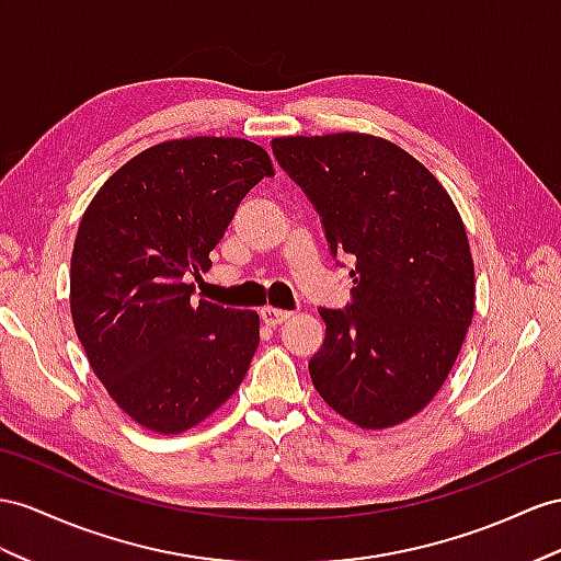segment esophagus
<instances>
[{
    "label": "esophagus",
    "mask_w": 561,
    "mask_h": 561,
    "mask_svg": "<svg viewBox=\"0 0 561 561\" xmlns=\"http://www.w3.org/2000/svg\"><path fill=\"white\" fill-rule=\"evenodd\" d=\"M291 318V312L289 310H279V308H263L261 310V320L267 324V327H277V324H282L284 320H289Z\"/></svg>",
    "instance_id": "obj_1"
}]
</instances>
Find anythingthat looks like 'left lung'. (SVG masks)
<instances>
[{
  "mask_svg": "<svg viewBox=\"0 0 561 561\" xmlns=\"http://www.w3.org/2000/svg\"><path fill=\"white\" fill-rule=\"evenodd\" d=\"M272 153L318 210L336 265L355 263L351 304L320 308L314 389L363 428L414 417L450 375L473 314L455 204L417 158L371 135L282 137Z\"/></svg>",
  "mask_w": 561,
  "mask_h": 561,
  "instance_id": "8db88e82",
  "label": "left lung"
}]
</instances>
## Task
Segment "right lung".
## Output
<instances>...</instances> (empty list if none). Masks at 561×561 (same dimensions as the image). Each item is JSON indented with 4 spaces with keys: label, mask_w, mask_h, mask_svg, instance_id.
I'll return each instance as SVG.
<instances>
[{
    "label": "right lung",
    "mask_w": 561,
    "mask_h": 561,
    "mask_svg": "<svg viewBox=\"0 0 561 561\" xmlns=\"http://www.w3.org/2000/svg\"><path fill=\"white\" fill-rule=\"evenodd\" d=\"M270 156L247 139L163 141L127 161L84 210L70 261V312L94 375L156 434L204 422L243 381L257 314L194 300Z\"/></svg>",
    "instance_id": "obj_1"
}]
</instances>
